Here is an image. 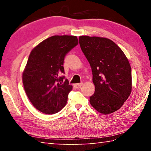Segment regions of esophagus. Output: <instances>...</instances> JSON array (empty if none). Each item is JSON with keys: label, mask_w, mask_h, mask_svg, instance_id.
I'll return each mask as SVG.
<instances>
[{"label": "esophagus", "mask_w": 151, "mask_h": 151, "mask_svg": "<svg viewBox=\"0 0 151 151\" xmlns=\"http://www.w3.org/2000/svg\"><path fill=\"white\" fill-rule=\"evenodd\" d=\"M83 85V83H78V84H75L74 86H75V88H81V86Z\"/></svg>", "instance_id": "34e87169"}]
</instances>
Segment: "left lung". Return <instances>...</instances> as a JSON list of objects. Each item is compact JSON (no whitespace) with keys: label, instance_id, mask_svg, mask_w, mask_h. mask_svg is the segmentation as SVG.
<instances>
[{"label":"left lung","instance_id":"obj_1","mask_svg":"<svg viewBox=\"0 0 151 151\" xmlns=\"http://www.w3.org/2000/svg\"><path fill=\"white\" fill-rule=\"evenodd\" d=\"M79 44L90 64L94 94L90 97L93 108L109 114L119 110L131 93V67L122 50L106 38L81 36Z\"/></svg>","mask_w":151,"mask_h":151}]
</instances>
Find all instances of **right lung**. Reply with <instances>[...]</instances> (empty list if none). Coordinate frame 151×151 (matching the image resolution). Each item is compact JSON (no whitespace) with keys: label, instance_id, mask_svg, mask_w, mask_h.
Returning a JSON list of instances; mask_svg holds the SVG:
<instances>
[{"label":"right lung","instance_id":"add662e5","mask_svg":"<svg viewBox=\"0 0 151 151\" xmlns=\"http://www.w3.org/2000/svg\"><path fill=\"white\" fill-rule=\"evenodd\" d=\"M78 43L75 36H52L30 52L22 83L30 101L43 113H57L67 103L73 86L61 74L65 56Z\"/></svg>","mask_w":151,"mask_h":151}]
</instances>
